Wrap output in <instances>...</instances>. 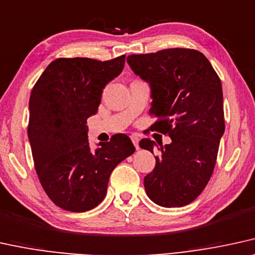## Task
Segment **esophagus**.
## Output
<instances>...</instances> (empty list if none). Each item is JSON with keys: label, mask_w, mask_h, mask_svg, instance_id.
<instances>
[{"label": "esophagus", "mask_w": 255, "mask_h": 255, "mask_svg": "<svg viewBox=\"0 0 255 255\" xmlns=\"http://www.w3.org/2000/svg\"><path fill=\"white\" fill-rule=\"evenodd\" d=\"M130 138H131V142H133L135 148H136V149H138V141H140V138H138L136 135H131Z\"/></svg>", "instance_id": "1"}]
</instances>
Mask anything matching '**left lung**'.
<instances>
[{"mask_svg": "<svg viewBox=\"0 0 255 255\" xmlns=\"http://www.w3.org/2000/svg\"><path fill=\"white\" fill-rule=\"evenodd\" d=\"M131 70L149 83L151 130L168 134L153 172L144 176L147 195L162 207H181L198 198L213 174L225 131L222 86L204 54L187 48L129 55ZM154 141L140 147L153 153Z\"/></svg>", "mask_w": 255, "mask_h": 255, "instance_id": "8db88e82", "label": "left lung"}]
</instances>
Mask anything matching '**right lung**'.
I'll list each match as a JSON object with an SVG mask.
<instances>
[{"label":"right lung","mask_w":255,"mask_h":255,"mask_svg":"<svg viewBox=\"0 0 255 255\" xmlns=\"http://www.w3.org/2000/svg\"><path fill=\"white\" fill-rule=\"evenodd\" d=\"M125 57L56 59L31 90L28 137L35 169L44 192L64 211L96 207L113 169L135 151L125 134L92 151L87 134V119L96 114L104 88L120 75Z\"/></svg>","instance_id":"add662e5"}]
</instances>
